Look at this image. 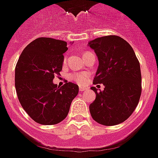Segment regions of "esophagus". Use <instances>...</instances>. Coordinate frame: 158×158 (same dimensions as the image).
Masks as SVG:
<instances>
[{"label": "esophagus", "mask_w": 158, "mask_h": 158, "mask_svg": "<svg viewBox=\"0 0 158 158\" xmlns=\"http://www.w3.org/2000/svg\"><path fill=\"white\" fill-rule=\"evenodd\" d=\"M79 89L80 92H83L84 90H87V88H86L85 87H83V86H79Z\"/></svg>", "instance_id": "obj_1"}]
</instances>
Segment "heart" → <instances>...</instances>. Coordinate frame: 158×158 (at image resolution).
<instances>
[{
  "instance_id": "1",
  "label": "heart",
  "mask_w": 158,
  "mask_h": 158,
  "mask_svg": "<svg viewBox=\"0 0 158 158\" xmlns=\"http://www.w3.org/2000/svg\"><path fill=\"white\" fill-rule=\"evenodd\" d=\"M66 57H64V61H66ZM70 79L72 80V81L75 82L78 84H85L87 83V82L88 81L89 79V77L90 75L87 72H81V73H74V74H71L70 75Z\"/></svg>"
}]
</instances>
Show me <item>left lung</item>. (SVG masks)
Listing matches in <instances>:
<instances>
[{"label":"left lung","instance_id":"obj_1","mask_svg":"<svg viewBox=\"0 0 158 158\" xmlns=\"http://www.w3.org/2000/svg\"><path fill=\"white\" fill-rule=\"evenodd\" d=\"M99 61L93 84L103 83V91L92 87L97 95L89 106L95 121L105 126L123 123L132 114L141 95L140 66L134 50L125 40L107 35L91 40Z\"/></svg>","mask_w":158,"mask_h":158}]
</instances>
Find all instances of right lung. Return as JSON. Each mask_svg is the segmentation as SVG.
Wrapping results in <instances>:
<instances>
[{
	"instance_id": "right-lung-1",
	"label": "right lung",
	"mask_w": 158,
	"mask_h": 158,
	"mask_svg": "<svg viewBox=\"0 0 158 158\" xmlns=\"http://www.w3.org/2000/svg\"><path fill=\"white\" fill-rule=\"evenodd\" d=\"M67 44L48 37L31 42L20 55L15 67V88L27 114L38 123L53 125L66 118L70 104L79 92L75 83L59 88L52 83L60 75Z\"/></svg>"
}]
</instances>
